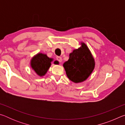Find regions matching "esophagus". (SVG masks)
<instances>
[{
	"label": "esophagus",
	"instance_id": "obj_1",
	"mask_svg": "<svg viewBox=\"0 0 125 125\" xmlns=\"http://www.w3.org/2000/svg\"><path fill=\"white\" fill-rule=\"evenodd\" d=\"M56 59H57V60L58 61L60 62H62V57H58V56L57 57Z\"/></svg>",
	"mask_w": 125,
	"mask_h": 125
}]
</instances>
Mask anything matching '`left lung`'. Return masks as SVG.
Masks as SVG:
<instances>
[{"label": "left lung", "mask_w": 125, "mask_h": 125, "mask_svg": "<svg viewBox=\"0 0 125 125\" xmlns=\"http://www.w3.org/2000/svg\"><path fill=\"white\" fill-rule=\"evenodd\" d=\"M63 67L68 78L74 83H81L89 77L94 69L95 61L85 43L82 42L80 47L69 54Z\"/></svg>", "instance_id": "left-lung-1"}]
</instances>
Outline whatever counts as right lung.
<instances>
[{
	"label": "right lung",
	"instance_id": "1",
	"mask_svg": "<svg viewBox=\"0 0 125 125\" xmlns=\"http://www.w3.org/2000/svg\"><path fill=\"white\" fill-rule=\"evenodd\" d=\"M53 59L48 57L45 54L39 53L33 56L31 60V67L37 75L40 77L45 75L51 65ZM54 64H58L57 61H55Z\"/></svg>",
	"mask_w": 125,
	"mask_h": 125
}]
</instances>
